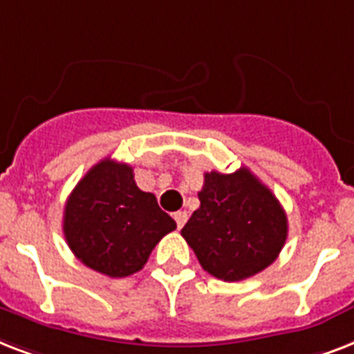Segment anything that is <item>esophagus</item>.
<instances>
[{
    "mask_svg": "<svg viewBox=\"0 0 354 354\" xmlns=\"http://www.w3.org/2000/svg\"><path fill=\"white\" fill-rule=\"evenodd\" d=\"M174 218H175V221H177V227H179V229H180V227H183L186 223V220H188V214L180 210V212H175Z\"/></svg>",
    "mask_w": 354,
    "mask_h": 354,
    "instance_id": "esophagus-1",
    "label": "esophagus"
}]
</instances>
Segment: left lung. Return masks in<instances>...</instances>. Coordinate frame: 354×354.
I'll return each mask as SVG.
<instances>
[{
	"mask_svg": "<svg viewBox=\"0 0 354 354\" xmlns=\"http://www.w3.org/2000/svg\"><path fill=\"white\" fill-rule=\"evenodd\" d=\"M197 196L201 205L180 234L203 270L234 282L273 264L288 236V220L268 186L248 168L210 171Z\"/></svg>",
	"mask_w": 354,
	"mask_h": 354,
	"instance_id": "obj_1",
	"label": "left lung"
}]
</instances>
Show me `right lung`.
Masks as SVG:
<instances>
[{
    "label": "right lung",
    "instance_id": "right-lung-1",
    "mask_svg": "<svg viewBox=\"0 0 354 354\" xmlns=\"http://www.w3.org/2000/svg\"><path fill=\"white\" fill-rule=\"evenodd\" d=\"M177 223L142 192L129 164L103 158L68 197L64 238L84 266L109 277H127L144 268L162 236Z\"/></svg>",
    "mask_w": 354,
    "mask_h": 354
}]
</instances>
